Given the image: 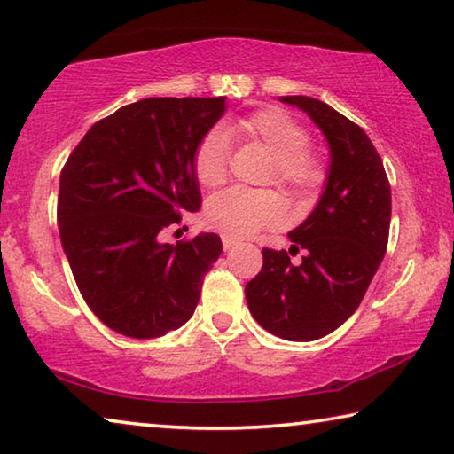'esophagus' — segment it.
Masks as SVG:
<instances>
[{
	"label": "esophagus",
	"instance_id": "esophagus-1",
	"mask_svg": "<svg viewBox=\"0 0 454 454\" xmlns=\"http://www.w3.org/2000/svg\"><path fill=\"white\" fill-rule=\"evenodd\" d=\"M221 241H223V249H225V251H229V249H231V247H233V245L237 243L235 239H231V237H225V235H223V237H221Z\"/></svg>",
	"mask_w": 454,
	"mask_h": 454
}]
</instances>
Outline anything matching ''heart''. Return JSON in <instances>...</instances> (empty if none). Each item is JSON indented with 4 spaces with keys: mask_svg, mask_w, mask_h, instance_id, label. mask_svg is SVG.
Wrapping results in <instances>:
<instances>
[{
    "mask_svg": "<svg viewBox=\"0 0 454 454\" xmlns=\"http://www.w3.org/2000/svg\"><path fill=\"white\" fill-rule=\"evenodd\" d=\"M237 137L263 146L271 154L265 183H278L295 197H309L322 187L324 162L309 148V132L286 110L267 106L233 124ZM231 146L221 129H211L192 154V173L207 189L221 187L229 175ZM207 227L231 239H245L259 229L276 227L286 217V200L273 189H227L207 200Z\"/></svg>",
    "mask_w": 454,
    "mask_h": 454,
    "instance_id": "obj_1",
    "label": "heart"
}]
</instances>
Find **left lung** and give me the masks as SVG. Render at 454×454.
I'll return each mask as SVG.
<instances>
[{"mask_svg":"<svg viewBox=\"0 0 454 454\" xmlns=\"http://www.w3.org/2000/svg\"><path fill=\"white\" fill-rule=\"evenodd\" d=\"M314 121L330 145L325 189L289 233L287 251L263 249L262 271L245 286L255 322L273 336L311 341L358 309L388 245L392 197L380 154L358 124L309 96H281ZM304 251L294 266L289 254Z\"/></svg>","mask_w":454,"mask_h":454,"instance_id":"8db88e82","label":"left lung"}]
</instances>
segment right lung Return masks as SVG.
I'll return each mask as SVG.
<instances>
[{
  "label": "right lung",
  "instance_id": "obj_1",
  "mask_svg": "<svg viewBox=\"0 0 454 454\" xmlns=\"http://www.w3.org/2000/svg\"><path fill=\"white\" fill-rule=\"evenodd\" d=\"M225 113L219 98H145L96 122L59 175L58 225L82 297L129 338L181 328L197 308L219 235L160 233L200 207L192 154Z\"/></svg>",
  "mask_w": 454,
  "mask_h": 454
}]
</instances>
